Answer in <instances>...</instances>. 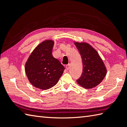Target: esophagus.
I'll list each match as a JSON object with an SVG mask.
<instances>
[{"instance_id": "esophagus-1", "label": "esophagus", "mask_w": 127, "mask_h": 127, "mask_svg": "<svg viewBox=\"0 0 127 127\" xmlns=\"http://www.w3.org/2000/svg\"><path fill=\"white\" fill-rule=\"evenodd\" d=\"M65 67L66 68V69L68 70L69 68V67H70V64H67V65H66Z\"/></svg>"}]
</instances>
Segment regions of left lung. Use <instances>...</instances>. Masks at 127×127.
Masks as SVG:
<instances>
[{
	"label": "left lung",
	"mask_w": 127,
	"mask_h": 127,
	"mask_svg": "<svg viewBox=\"0 0 127 127\" xmlns=\"http://www.w3.org/2000/svg\"><path fill=\"white\" fill-rule=\"evenodd\" d=\"M74 44L80 53L83 64V71L77 82L85 89H92L105 78L106 66L97 51L89 44L79 42Z\"/></svg>",
	"instance_id": "obj_1"
}]
</instances>
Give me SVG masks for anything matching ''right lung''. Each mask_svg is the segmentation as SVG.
Listing matches in <instances>:
<instances>
[{
  "instance_id": "right-lung-1",
  "label": "right lung",
  "mask_w": 127,
  "mask_h": 127,
  "mask_svg": "<svg viewBox=\"0 0 127 127\" xmlns=\"http://www.w3.org/2000/svg\"><path fill=\"white\" fill-rule=\"evenodd\" d=\"M54 41L46 40L36 47L25 64V72L34 87L43 90L57 84L63 73L64 67L53 57Z\"/></svg>"
}]
</instances>
